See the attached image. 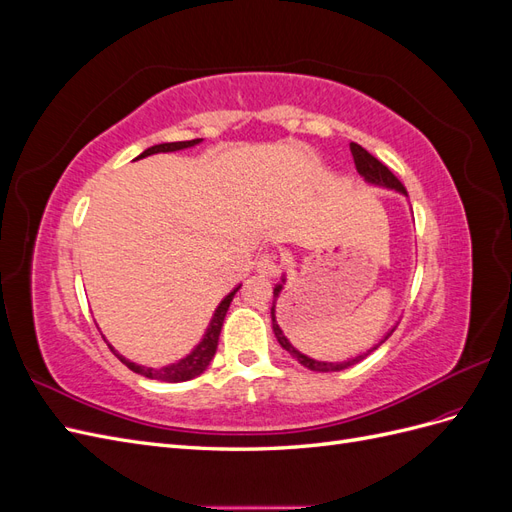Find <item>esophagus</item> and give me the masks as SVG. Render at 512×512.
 <instances>
[{
  "instance_id": "esophagus-1",
  "label": "esophagus",
  "mask_w": 512,
  "mask_h": 512,
  "mask_svg": "<svg viewBox=\"0 0 512 512\" xmlns=\"http://www.w3.org/2000/svg\"><path fill=\"white\" fill-rule=\"evenodd\" d=\"M256 271L262 273V275L273 277V275L280 273V260H277L275 254H262L256 262Z\"/></svg>"
}]
</instances>
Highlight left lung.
<instances>
[{
    "mask_svg": "<svg viewBox=\"0 0 512 512\" xmlns=\"http://www.w3.org/2000/svg\"><path fill=\"white\" fill-rule=\"evenodd\" d=\"M350 151H352V158H354V164H356V170H359V173L369 181V183H374V185H382V188H389V190H397V192H401L404 196H408V192H406V188L404 185H401V181L391 173L389 170V166H384L378 158H374L371 156V153L367 151V149H363L361 145H356V143H350ZM284 282V280H282ZM280 292H282V284H277L275 288H273V305H271V320H273V333H275V337H277V342H280V346L284 348V350H288L290 354H292V359H297L303 367H307V369H312V371H342V369H348L350 365H356L359 361H363L365 356H369L371 352L374 350H378V346L380 344H384L386 339L391 337V333L395 331H389L384 335V339L382 342L378 344V346H374L371 350H367V352H363V354H359V356H354V359H350V361H342V363H329V361H318V359H309V356H305L303 352H299L297 348H294L290 342H288V337L284 335V331L280 329V324H277V320H275V301H277V297H280Z\"/></svg>",
    "mask_w": 512,
    "mask_h": 512,
    "instance_id": "left-lung-1",
    "label": "left lung"
}]
</instances>
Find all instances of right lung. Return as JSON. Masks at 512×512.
<instances>
[{
	"label": "right lung",
	"instance_id": "1",
	"mask_svg": "<svg viewBox=\"0 0 512 512\" xmlns=\"http://www.w3.org/2000/svg\"><path fill=\"white\" fill-rule=\"evenodd\" d=\"M203 138H194V141H179V143H162V145H153L149 149H145L141 156L138 158H147V156H153V153H166V151H179V149H188V147H194L198 145ZM136 158V160H138ZM241 288V284L232 290L230 294H226V297L222 299V303L218 305V309H215V314L209 322L207 327V333L203 337V342H200L185 359L177 361V363H170L166 367H160V369H153V367H145V365H136L128 359H123V356L119 352H115V348L108 344V348H111L115 352L117 359L126 365L128 369H132L134 374H141L145 378H151V380H162V382H185V380H192L196 376L203 374V371L209 367L211 359L215 350H218V339H220V331H222V324H224V318H226V312L230 307V301L232 297H235L237 290Z\"/></svg>",
	"mask_w": 512,
	"mask_h": 512
}]
</instances>
